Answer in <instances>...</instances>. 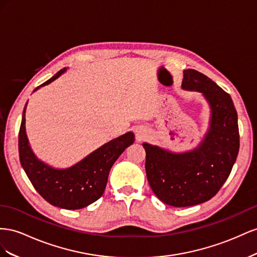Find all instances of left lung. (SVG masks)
I'll use <instances>...</instances> for the list:
<instances>
[{
  "label": "left lung",
  "instance_id": "8db88e82",
  "mask_svg": "<svg viewBox=\"0 0 257 257\" xmlns=\"http://www.w3.org/2000/svg\"><path fill=\"white\" fill-rule=\"evenodd\" d=\"M183 74V89L202 92L210 105L208 133L197 149L180 154L143 143L151 188L159 200L178 208L206 202L217 194L236 163L240 145L238 115L229 94L196 70Z\"/></svg>",
  "mask_w": 257,
  "mask_h": 257
}]
</instances>
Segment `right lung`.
Here are the masks:
<instances>
[{
  "instance_id": "1",
  "label": "right lung",
  "mask_w": 257,
  "mask_h": 257,
  "mask_svg": "<svg viewBox=\"0 0 257 257\" xmlns=\"http://www.w3.org/2000/svg\"><path fill=\"white\" fill-rule=\"evenodd\" d=\"M67 69L36 87L48 85ZM28 103V102H27ZM21 120L18 149L19 159L29 180L44 199L55 207L77 210L89 206L103 195L109 170L121 153L135 142L134 133H127L102 145L67 169H56L36 158L26 134V108Z\"/></svg>"
}]
</instances>
